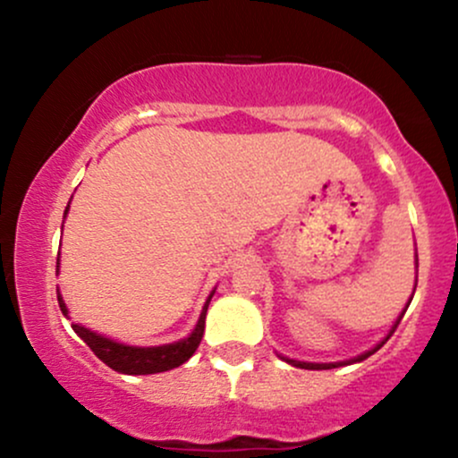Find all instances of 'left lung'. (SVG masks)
<instances>
[{"label": "left lung", "instance_id": "left-lung-1", "mask_svg": "<svg viewBox=\"0 0 458 458\" xmlns=\"http://www.w3.org/2000/svg\"><path fill=\"white\" fill-rule=\"evenodd\" d=\"M398 323H401V318H398ZM398 323H396V325H398ZM396 325H394V329H396ZM394 329L390 331V335L394 334ZM390 335H387V338H390ZM387 338H386V340H383V343H381V344H377V346H375V349H372V351H368V353H364V355H360V357H355V360H351V361H349V364H353V361H361V360H366V357H370L372 353H377V351H379V349H381V346L387 343ZM286 361H288V364H293V366H299V368H306V370H329V368H338V366H343V364H308V361H295V360H286Z\"/></svg>", "mask_w": 458, "mask_h": 458}]
</instances>
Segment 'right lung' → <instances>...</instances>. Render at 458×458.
<instances>
[{
	"label": "right lung",
	"instance_id": "add662e5",
	"mask_svg": "<svg viewBox=\"0 0 458 458\" xmlns=\"http://www.w3.org/2000/svg\"><path fill=\"white\" fill-rule=\"evenodd\" d=\"M211 297H208L207 303H204V310L202 314H199V320L196 329H193V334L174 344L140 349V346H127V344L114 343V340L103 338V335L81 327V325H72V329H75V334L83 340V343L90 346L92 353L97 355L103 364L112 368V370L123 372V375H155V372H165V370H172V368L185 364L189 357L196 353L199 340H202L204 335V318H207V310H208V301H211ZM57 301H60L62 312L66 314V306L60 295H57Z\"/></svg>",
	"mask_w": 458,
	"mask_h": 458
}]
</instances>
